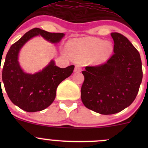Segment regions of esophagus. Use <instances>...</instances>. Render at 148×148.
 Instances as JSON below:
<instances>
[{"label":"esophagus","mask_w":148,"mask_h":148,"mask_svg":"<svg viewBox=\"0 0 148 148\" xmlns=\"http://www.w3.org/2000/svg\"><path fill=\"white\" fill-rule=\"evenodd\" d=\"M82 71V68L80 67L79 65H77L75 66V69H74V71L75 72H80Z\"/></svg>","instance_id":"1"}]
</instances>
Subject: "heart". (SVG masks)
Listing matches in <instances>:
<instances>
[{"label": "heart", "instance_id": "1", "mask_svg": "<svg viewBox=\"0 0 148 148\" xmlns=\"http://www.w3.org/2000/svg\"><path fill=\"white\" fill-rule=\"evenodd\" d=\"M69 50L71 56L77 61H86L93 59L97 63L105 62L113 50L110 41L98 38H88L74 40L69 44Z\"/></svg>", "mask_w": 148, "mask_h": 148}]
</instances>
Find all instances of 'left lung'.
<instances>
[{
  "mask_svg": "<svg viewBox=\"0 0 148 148\" xmlns=\"http://www.w3.org/2000/svg\"><path fill=\"white\" fill-rule=\"evenodd\" d=\"M114 53L102 64L87 66L81 98L86 108L102 114L120 112L136 98L143 79L140 53L120 33H112Z\"/></svg>",
  "mask_w": 148,
  "mask_h": 148,
  "instance_id": "1",
  "label": "left lung"
}]
</instances>
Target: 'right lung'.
I'll return each instance as SVG.
<instances>
[{
    "label": "right lung",
    "instance_id": "obj_1",
    "mask_svg": "<svg viewBox=\"0 0 148 148\" xmlns=\"http://www.w3.org/2000/svg\"><path fill=\"white\" fill-rule=\"evenodd\" d=\"M38 35L50 42L58 43L64 34L32 28L10 46L2 71L3 82L10 101L28 112L41 111L51 105L56 97L59 84L72 74L74 69V65L59 68L51 61L39 72L34 74L23 72L18 62L19 50L30 38Z\"/></svg>",
    "mask_w": 148,
    "mask_h": 148
}]
</instances>
